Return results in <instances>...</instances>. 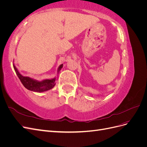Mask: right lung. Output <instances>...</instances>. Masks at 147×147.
I'll use <instances>...</instances> for the list:
<instances>
[{"mask_svg": "<svg viewBox=\"0 0 147 147\" xmlns=\"http://www.w3.org/2000/svg\"><path fill=\"white\" fill-rule=\"evenodd\" d=\"M63 64H61L57 70V73L59 74L61 69L63 68ZM13 67L16 72L17 76L20 78L23 86L28 90L37 92H43L51 90L56 84V81L57 80L56 77L51 79H44L43 80L38 81L37 80L30 78L29 77H25L21 75L19 70L16 67L15 64H13Z\"/></svg>", "mask_w": 147, "mask_h": 147, "instance_id": "1", "label": "right lung"}]
</instances>
